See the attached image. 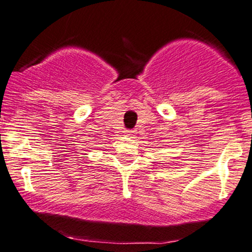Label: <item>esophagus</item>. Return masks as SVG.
<instances>
[{
  "label": "esophagus",
  "instance_id": "obj_1",
  "mask_svg": "<svg viewBox=\"0 0 252 252\" xmlns=\"http://www.w3.org/2000/svg\"><path fill=\"white\" fill-rule=\"evenodd\" d=\"M125 133L127 136H134V133H136V131H133V129H126Z\"/></svg>",
  "mask_w": 252,
  "mask_h": 252
}]
</instances>
